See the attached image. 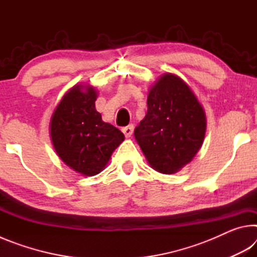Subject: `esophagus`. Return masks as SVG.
I'll return each instance as SVG.
<instances>
[{
    "mask_svg": "<svg viewBox=\"0 0 257 257\" xmlns=\"http://www.w3.org/2000/svg\"><path fill=\"white\" fill-rule=\"evenodd\" d=\"M133 132H134V127H133L132 124H129V125H127V127H123L122 128V133L124 134V136L127 137V138H129L130 136H132Z\"/></svg>",
    "mask_w": 257,
    "mask_h": 257,
    "instance_id": "34e87169",
    "label": "esophagus"
}]
</instances>
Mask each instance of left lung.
Instances as JSON below:
<instances>
[{
  "mask_svg": "<svg viewBox=\"0 0 257 257\" xmlns=\"http://www.w3.org/2000/svg\"><path fill=\"white\" fill-rule=\"evenodd\" d=\"M205 133V111L189 85L175 73L160 76L134 134L150 167L163 175L180 171L201 150Z\"/></svg>",
  "mask_w": 257,
  "mask_h": 257,
  "instance_id": "8db88e82",
  "label": "left lung"
}]
</instances>
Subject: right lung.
Wrapping results in <instances>:
<instances>
[{
    "label": "right lung",
    "instance_id": "right-lung-1",
    "mask_svg": "<svg viewBox=\"0 0 257 257\" xmlns=\"http://www.w3.org/2000/svg\"><path fill=\"white\" fill-rule=\"evenodd\" d=\"M98 92L87 84L71 87L61 98L50 121L52 144L64 164L85 177L104 170L124 135L104 122L96 111Z\"/></svg>",
    "mask_w": 257,
    "mask_h": 257
}]
</instances>
